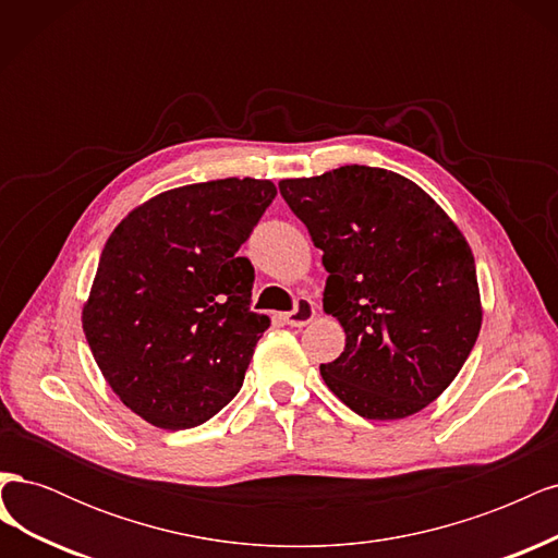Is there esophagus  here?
Returning <instances> with one entry per match:
<instances>
[{
    "mask_svg": "<svg viewBox=\"0 0 558 558\" xmlns=\"http://www.w3.org/2000/svg\"><path fill=\"white\" fill-rule=\"evenodd\" d=\"M314 316H316L314 302L310 298H298L295 300V307L291 312L283 314V320L289 326H293V328H302V326H307Z\"/></svg>",
    "mask_w": 558,
    "mask_h": 558,
    "instance_id": "34e87169",
    "label": "esophagus"
}]
</instances>
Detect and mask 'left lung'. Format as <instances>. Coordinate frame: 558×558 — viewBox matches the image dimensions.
<instances>
[{"mask_svg": "<svg viewBox=\"0 0 558 558\" xmlns=\"http://www.w3.org/2000/svg\"><path fill=\"white\" fill-rule=\"evenodd\" d=\"M281 197L324 251V310L347 344L320 377L349 410L391 421L416 414L459 375L482 307L472 251L416 183L344 165L283 179Z\"/></svg>", "mask_w": 558, "mask_h": 558, "instance_id": "1", "label": "left lung"}]
</instances>
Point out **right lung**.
Here are the masks:
<instances>
[{"label":"right lung","mask_w":558,"mask_h":558,"mask_svg":"<svg viewBox=\"0 0 558 558\" xmlns=\"http://www.w3.org/2000/svg\"><path fill=\"white\" fill-rule=\"evenodd\" d=\"M272 181L218 179L167 191L123 218L99 256L83 332L105 379L148 424H205L240 393L269 318L251 312L238 256Z\"/></svg>","instance_id":"1"}]
</instances>
